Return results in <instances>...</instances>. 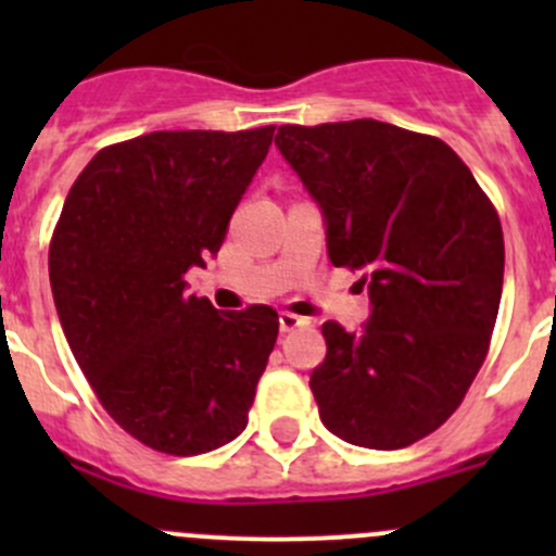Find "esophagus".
<instances>
[{
    "instance_id": "34e87169",
    "label": "esophagus",
    "mask_w": 556,
    "mask_h": 556,
    "mask_svg": "<svg viewBox=\"0 0 556 556\" xmlns=\"http://www.w3.org/2000/svg\"><path fill=\"white\" fill-rule=\"evenodd\" d=\"M301 325H306V319L299 317V314H293V312L279 314V328H282V333H290V330L301 328Z\"/></svg>"
}]
</instances>
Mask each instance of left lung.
<instances>
[{
	"label": "left lung",
	"mask_w": 556,
	"mask_h": 556,
	"mask_svg": "<svg viewBox=\"0 0 556 556\" xmlns=\"http://www.w3.org/2000/svg\"><path fill=\"white\" fill-rule=\"evenodd\" d=\"M277 148L323 206L333 266L366 268L361 333L323 325L319 419L366 450L439 430L473 384L503 293L495 206L446 142L392 123L279 126Z\"/></svg>",
	"instance_id": "1"
}]
</instances>
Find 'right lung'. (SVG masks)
Here are the masks:
<instances>
[{
    "mask_svg": "<svg viewBox=\"0 0 556 556\" xmlns=\"http://www.w3.org/2000/svg\"><path fill=\"white\" fill-rule=\"evenodd\" d=\"M274 128L102 148L53 228L50 288L72 355L104 412L155 452L204 454L247 428L279 314L217 312L185 271L217 255Z\"/></svg>",
    "mask_w": 556,
    "mask_h": 556,
    "instance_id": "obj_1",
    "label": "right lung"
}]
</instances>
